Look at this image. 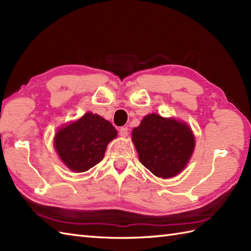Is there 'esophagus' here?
<instances>
[{"mask_svg": "<svg viewBox=\"0 0 251 251\" xmlns=\"http://www.w3.org/2000/svg\"><path fill=\"white\" fill-rule=\"evenodd\" d=\"M120 136L121 137L128 136V128H127V127H121V128H120Z\"/></svg>", "mask_w": 251, "mask_h": 251, "instance_id": "esophagus-1", "label": "esophagus"}]
</instances>
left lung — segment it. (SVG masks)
<instances>
[{
	"label": "left lung",
	"instance_id": "obj_1",
	"mask_svg": "<svg viewBox=\"0 0 251 251\" xmlns=\"http://www.w3.org/2000/svg\"><path fill=\"white\" fill-rule=\"evenodd\" d=\"M132 141L141 164L159 178L179 174L188 164L195 146L188 125L158 114L143 117L132 130Z\"/></svg>",
	"mask_w": 251,
	"mask_h": 251
}]
</instances>
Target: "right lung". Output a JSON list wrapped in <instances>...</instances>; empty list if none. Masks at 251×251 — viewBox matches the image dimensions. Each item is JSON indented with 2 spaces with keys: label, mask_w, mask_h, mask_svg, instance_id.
I'll return each mask as SVG.
<instances>
[{
  "label": "right lung",
  "mask_w": 251,
  "mask_h": 251,
  "mask_svg": "<svg viewBox=\"0 0 251 251\" xmlns=\"http://www.w3.org/2000/svg\"><path fill=\"white\" fill-rule=\"evenodd\" d=\"M116 135L109 121L88 112L57 131L55 148L68 168L83 173L102 161L106 146Z\"/></svg>",
  "instance_id": "obj_1"
}]
</instances>
